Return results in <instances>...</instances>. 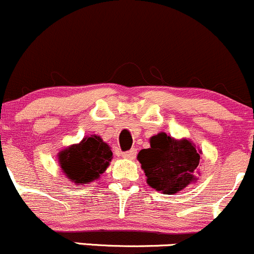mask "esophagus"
<instances>
[{"instance_id":"esophagus-1","label":"esophagus","mask_w":254,"mask_h":254,"mask_svg":"<svg viewBox=\"0 0 254 254\" xmlns=\"http://www.w3.org/2000/svg\"><path fill=\"white\" fill-rule=\"evenodd\" d=\"M135 154H137V150L130 149V150H127V152L122 153V157L127 158V159H134Z\"/></svg>"}]
</instances>
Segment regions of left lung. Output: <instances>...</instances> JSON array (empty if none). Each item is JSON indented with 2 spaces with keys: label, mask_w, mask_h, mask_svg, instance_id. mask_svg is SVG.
<instances>
[{
  "label": "left lung",
  "mask_w": 254,
  "mask_h": 254,
  "mask_svg": "<svg viewBox=\"0 0 254 254\" xmlns=\"http://www.w3.org/2000/svg\"><path fill=\"white\" fill-rule=\"evenodd\" d=\"M138 160L148 184L170 195L196 180L194 172L200 163V154L189 140H177L159 133L150 138V148L138 153Z\"/></svg>",
  "instance_id": "left-lung-1"
}]
</instances>
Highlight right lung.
<instances>
[{"label":"right lung","mask_w":254,"mask_h":254,"mask_svg":"<svg viewBox=\"0 0 254 254\" xmlns=\"http://www.w3.org/2000/svg\"><path fill=\"white\" fill-rule=\"evenodd\" d=\"M111 159V149L99 135L84 138L79 144L71 145L59 154L62 169L70 180L77 184L99 179Z\"/></svg>","instance_id":"right-lung-1"}]
</instances>
